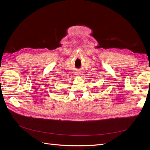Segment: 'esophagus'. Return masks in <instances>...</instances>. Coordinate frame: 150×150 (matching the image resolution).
Here are the masks:
<instances>
[{
    "mask_svg": "<svg viewBox=\"0 0 150 150\" xmlns=\"http://www.w3.org/2000/svg\"><path fill=\"white\" fill-rule=\"evenodd\" d=\"M76 75H78V76H81L83 75V73H82V72H81V71H78V72H76Z\"/></svg>",
    "mask_w": 150,
    "mask_h": 150,
    "instance_id": "1",
    "label": "esophagus"
}]
</instances>
